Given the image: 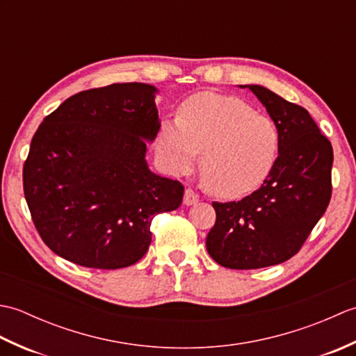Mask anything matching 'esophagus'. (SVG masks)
<instances>
[{
	"mask_svg": "<svg viewBox=\"0 0 356 356\" xmlns=\"http://www.w3.org/2000/svg\"><path fill=\"white\" fill-rule=\"evenodd\" d=\"M199 202V194L195 193L194 190H191V188H186L185 190V197H184V203L185 205H194V203Z\"/></svg>",
	"mask_w": 356,
	"mask_h": 356,
	"instance_id": "34e87169",
	"label": "esophagus"
}]
</instances>
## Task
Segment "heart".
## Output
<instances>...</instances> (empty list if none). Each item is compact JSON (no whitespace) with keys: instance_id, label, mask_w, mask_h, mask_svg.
Masks as SVG:
<instances>
[{"instance_id":"1","label":"heart","mask_w":356,"mask_h":356,"mask_svg":"<svg viewBox=\"0 0 356 356\" xmlns=\"http://www.w3.org/2000/svg\"><path fill=\"white\" fill-rule=\"evenodd\" d=\"M157 151L171 174L190 171L202 153L200 171L211 193L240 197L255 191L274 171L280 131L274 120L232 96L199 93L165 120Z\"/></svg>"}]
</instances>
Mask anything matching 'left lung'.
I'll return each mask as SVG.
<instances>
[{"label":"left lung","instance_id":"1","mask_svg":"<svg viewBox=\"0 0 356 356\" xmlns=\"http://www.w3.org/2000/svg\"><path fill=\"white\" fill-rule=\"evenodd\" d=\"M259 97L280 131V154L264 184L238 202H213L208 254L229 269H259L297 254L332 197L334 149L307 110L260 86Z\"/></svg>","mask_w":356,"mask_h":356}]
</instances>
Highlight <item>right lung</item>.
Masks as SVG:
<instances>
[{"label":"right lung","instance_id":"obj_1","mask_svg":"<svg viewBox=\"0 0 356 356\" xmlns=\"http://www.w3.org/2000/svg\"><path fill=\"white\" fill-rule=\"evenodd\" d=\"M154 93L140 82L84 90L38 127L22 185L38 234L63 259L131 266L148 251L153 217L182 203L184 185L145 161V139L161 128Z\"/></svg>","mask_w":356,"mask_h":356}]
</instances>
